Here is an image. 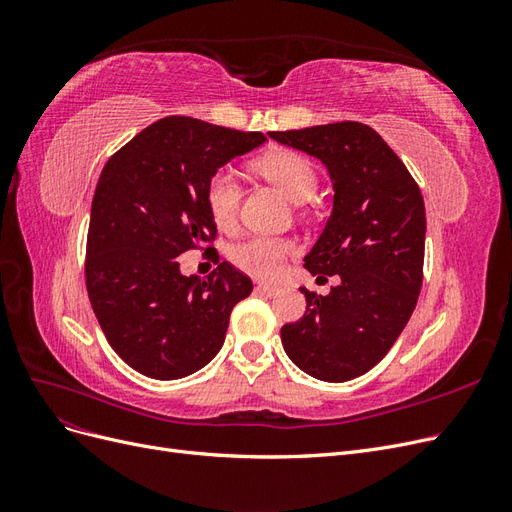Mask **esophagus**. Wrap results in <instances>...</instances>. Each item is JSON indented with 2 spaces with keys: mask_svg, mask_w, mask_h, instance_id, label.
<instances>
[{
  "mask_svg": "<svg viewBox=\"0 0 512 512\" xmlns=\"http://www.w3.org/2000/svg\"><path fill=\"white\" fill-rule=\"evenodd\" d=\"M256 290H258L260 294H265V297H275V294L280 292V288L273 286V284H258Z\"/></svg>",
  "mask_w": 512,
  "mask_h": 512,
  "instance_id": "1",
  "label": "esophagus"
}]
</instances>
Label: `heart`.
<instances>
[{"label":"heart","instance_id":"1","mask_svg":"<svg viewBox=\"0 0 512 512\" xmlns=\"http://www.w3.org/2000/svg\"><path fill=\"white\" fill-rule=\"evenodd\" d=\"M258 173L275 183L294 203H305L318 188L316 168L297 151L280 149L269 156L256 160ZM207 209L215 226L232 230L239 218L241 207V183L235 173L222 168L207 183ZM292 252V243L282 237L254 235L230 247V260L254 277H275L284 269V262Z\"/></svg>","mask_w":512,"mask_h":512}]
</instances>
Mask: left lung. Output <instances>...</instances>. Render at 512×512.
Instances as JSON below:
<instances>
[{"label":"left lung","instance_id":"1","mask_svg":"<svg viewBox=\"0 0 512 512\" xmlns=\"http://www.w3.org/2000/svg\"><path fill=\"white\" fill-rule=\"evenodd\" d=\"M329 170L333 209L305 269L337 286L327 297L301 288L307 309L284 324L290 361L324 382L363 376L408 324L423 284L425 203L416 181L382 136L359 121L269 132Z\"/></svg>","mask_w":512,"mask_h":512}]
</instances>
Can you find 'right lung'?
<instances>
[{
  "label": "right lung",
  "mask_w": 512,
  "mask_h": 512,
  "mask_svg": "<svg viewBox=\"0 0 512 512\" xmlns=\"http://www.w3.org/2000/svg\"><path fill=\"white\" fill-rule=\"evenodd\" d=\"M267 141L192 117H164L106 162L91 203L85 280L108 344L138 374L179 380L220 352L252 280L220 262L207 280L177 258L218 235L207 183ZM211 250V247H207Z\"/></svg>",
  "instance_id": "add662e5"
}]
</instances>
